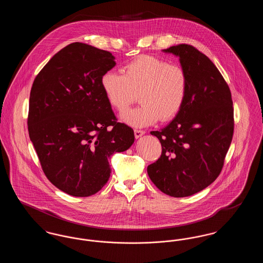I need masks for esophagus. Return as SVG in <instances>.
<instances>
[{
    "instance_id": "obj_1",
    "label": "esophagus",
    "mask_w": 263,
    "mask_h": 263,
    "mask_svg": "<svg viewBox=\"0 0 263 263\" xmlns=\"http://www.w3.org/2000/svg\"><path fill=\"white\" fill-rule=\"evenodd\" d=\"M134 134H135V137L140 138L142 135L145 134V131L144 130H140V129H135L134 130Z\"/></svg>"
}]
</instances>
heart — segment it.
Wrapping results in <instances>:
<instances>
[{"instance_id":"obj_1","label":"heart","mask_w":263,"mask_h":263,"mask_svg":"<svg viewBox=\"0 0 263 263\" xmlns=\"http://www.w3.org/2000/svg\"><path fill=\"white\" fill-rule=\"evenodd\" d=\"M101 77V87L113 107L123 112L138 100L141 104L123 114L128 124L143 127L174 119L186 100L188 78L182 67L150 55H141L122 69Z\"/></svg>"}]
</instances>
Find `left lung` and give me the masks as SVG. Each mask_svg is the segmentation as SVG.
<instances>
[{
    "label": "left lung",
    "mask_w": 263,
    "mask_h": 263,
    "mask_svg": "<svg viewBox=\"0 0 263 263\" xmlns=\"http://www.w3.org/2000/svg\"><path fill=\"white\" fill-rule=\"evenodd\" d=\"M164 52L179 56L188 78L186 100L175 119L151 134L160 140L162 155L147 167L154 184L173 197H186L219 176L234 134L230 88L214 63L192 45Z\"/></svg>",
    "instance_id": "obj_1"
}]
</instances>
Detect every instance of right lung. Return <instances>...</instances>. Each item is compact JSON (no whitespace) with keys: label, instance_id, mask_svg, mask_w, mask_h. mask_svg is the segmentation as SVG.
<instances>
[{"label":"right lung","instance_id":"1","mask_svg":"<svg viewBox=\"0 0 263 263\" xmlns=\"http://www.w3.org/2000/svg\"><path fill=\"white\" fill-rule=\"evenodd\" d=\"M115 66L108 51L74 42L38 73L29 97L27 126L42 171L76 197L96 194L110 176L109 158L134 143V131L117 122L101 77Z\"/></svg>","mask_w":263,"mask_h":263}]
</instances>
